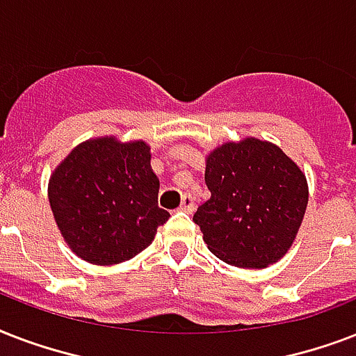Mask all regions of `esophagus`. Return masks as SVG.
Wrapping results in <instances>:
<instances>
[{
  "label": "esophagus",
  "mask_w": 356,
  "mask_h": 356,
  "mask_svg": "<svg viewBox=\"0 0 356 356\" xmlns=\"http://www.w3.org/2000/svg\"><path fill=\"white\" fill-rule=\"evenodd\" d=\"M194 209H195V200L192 197V194H184L183 201H181V211L192 214V212H194Z\"/></svg>",
  "instance_id": "34e87169"
}]
</instances>
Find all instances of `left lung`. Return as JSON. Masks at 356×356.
I'll use <instances>...</instances> for the list:
<instances>
[{
    "instance_id": "obj_1",
    "label": "left lung",
    "mask_w": 356,
    "mask_h": 356,
    "mask_svg": "<svg viewBox=\"0 0 356 356\" xmlns=\"http://www.w3.org/2000/svg\"><path fill=\"white\" fill-rule=\"evenodd\" d=\"M211 190L194 214L207 248L236 268L260 270L292 248L303 223L309 184L279 145L249 136L207 155Z\"/></svg>"
}]
</instances>
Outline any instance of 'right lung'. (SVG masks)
<instances>
[{
	"label": "right lung",
	"mask_w": 356,
	"mask_h": 356,
	"mask_svg": "<svg viewBox=\"0 0 356 356\" xmlns=\"http://www.w3.org/2000/svg\"><path fill=\"white\" fill-rule=\"evenodd\" d=\"M144 140L99 136L70 151L47 184L64 242L79 259L113 266L144 251L168 222Z\"/></svg>",
	"instance_id": "right-lung-1"
}]
</instances>
